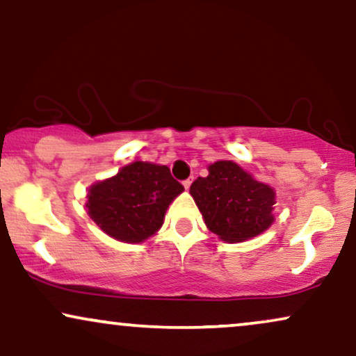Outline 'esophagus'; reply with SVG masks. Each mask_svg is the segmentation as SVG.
Returning a JSON list of instances; mask_svg holds the SVG:
<instances>
[{"label":"esophagus","instance_id":"1","mask_svg":"<svg viewBox=\"0 0 356 356\" xmlns=\"http://www.w3.org/2000/svg\"><path fill=\"white\" fill-rule=\"evenodd\" d=\"M182 184H184V187H186V191H187V188L191 187V184H192V179H186V181H184Z\"/></svg>","mask_w":356,"mask_h":356}]
</instances>
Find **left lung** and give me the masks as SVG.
I'll return each instance as SVG.
<instances>
[{"instance_id":"8db88e82","label":"left lung","mask_w":356,"mask_h":356,"mask_svg":"<svg viewBox=\"0 0 356 356\" xmlns=\"http://www.w3.org/2000/svg\"><path fill=\"white\" fill-rule=\"evenodd\" d=\"M191 195L207 228L223 241L250 240L274 222L276 193L232 161L210 164L209 175L193 181Z\"/></svg>"}]
</instances>
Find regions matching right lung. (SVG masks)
Returning a JSON list of instances; mask_svg holds the SVG:
<instances>
[{
  "mask_svg": "<svg viewBox=\"0 0 356 356\" xmlns=\"http://www.w3.org/2000/svg\"><path fill=\"white\" fill-rule=\"evenodd\" d=\"M182 191L168 165L136 161L90 187L88 215L115 240L141 243L163 227L165 210Z\"/></svg>",
  "mask_w": 356,
  "mask_h": 356,
  "instance_id": "1",
  "label": "right lung"
}]
</instances>
